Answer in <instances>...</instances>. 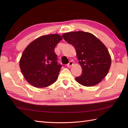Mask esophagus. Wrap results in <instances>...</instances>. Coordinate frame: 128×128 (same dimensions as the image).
<instances>
[{
    "label": "esophagus",
    "instance_id": "esophagus-1",
    "mask_svg": "<svg viewBox=\"0 0 128 128\" xmlns=\"http://www.w3.org/2000/svg\"><path fill=\"white\" fill-rule=\"evenodd\" d=\"M73 66V62L72 61H70L68 64H67V66L68 68H70L71 66Z\"/></svg>",
    "mask_w": 128,
    "mask_h": 128
}]
</instances>
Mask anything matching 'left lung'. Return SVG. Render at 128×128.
I'll list each match as a JSON object with an SVG mask.
<instances>
[{
  "label": "left lung",
  "instance_id": "left-lung-1",
  "mask_svg": "<svg viewBox=\"0 0 128 128\" xmlns=\"http://www.w3.org/2000/svg\"><path fill=\"white\" fill-rule=\"evenodd\" d=\"M64 40L72 44L76 52L82 74L75 79L85 86L99 84L108 74L111 58L107 47L94 34L84 31L70 32L62 35Z\"/></svg>",
  "mask_w": 128,
  "mask_h": 128
}]
</instances>
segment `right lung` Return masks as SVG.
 <instances>
[{"mask_svg": "<svg viewBox=\"0 0 128 128\" xmlns=\"http://www.w3.org/2000/svg\"><path fill=\"white\" fill-rule=\"evenodd\" d=\"M62 40L58 34L37 38L28 46L20 60V67L28 82L38 88H46L56 82L62 65L57 62L54 49Z\"/></svg>", "mask_w": 128, "mask_h": 128, "instance_id": "obj_1", "label": "right lung"}]
</instances>
